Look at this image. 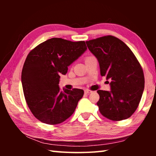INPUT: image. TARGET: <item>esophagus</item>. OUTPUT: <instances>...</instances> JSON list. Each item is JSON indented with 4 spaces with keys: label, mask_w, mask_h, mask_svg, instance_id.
I'll list each match as a JSON object with an SVG mask.
<instances>
[{
    "label": "esophagus",
    "mask_w": 156,
    "mask_h": 156,
    "mask_svg": "<svg viewBox=\"0 0 156 156\" xmlns=\"http://www.w3.org/2000/svg\"><path fill=\"white\" fill-rule=\"evenodd\" d=\"M91 93H92V91H91V90H89V89H86V90H84V94H91Z\"/></svg>",
    "instance_id": "esophagus-1"
}]
</instances>
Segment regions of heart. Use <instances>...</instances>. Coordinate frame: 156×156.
<instances>
[{
  "instance_id": "heart-1",
  "label": "heart",
  "mask_w": 156,
  "mask_h": 156,
  "mask_svg": "<svg viewBox=\"0 0 156 156\" xmlns=\"http://www.w3.org/2000/svg\"><path fill=\"white\" fill-rule=\"evenodd\" d=\"M89 57H90V56H89ZM89 57H87V58H86V59H87V58H89ZM86 59H85V60H86Z\"/></svg>"
}]
</instances>
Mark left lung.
<instances>
[{
  "mask_svg": "<svg viewBox=\"0 0 156 156\" xmlns=\"http://www.w3.org/2000/svg\"><path fill=\"white\" fill-rule=\"evenodd\" d=\"M98 60L100 75L110 79L111 91H97L101 114L108 119H127L135 112L144 88V73L135 55L126 44L113 36L86 41Z\"/></svg>",
  "mask_w": 156,
  "mask_h": 156,
  "instance_id": "obj_1",
  "label": "left lung"
}]
</instances>
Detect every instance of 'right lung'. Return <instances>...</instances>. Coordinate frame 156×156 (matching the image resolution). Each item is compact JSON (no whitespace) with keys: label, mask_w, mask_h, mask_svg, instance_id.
<instances>
[{"label":"right lung","mask_w":156,"mask_h":156,"mask_svg":"<svg viewBox=\"0 0 156 156\" xmlns=\"http://www.w3.org/2000/svg\"><path fill=\"white\" fill-rule=\"evenodd\" d=\"M84 41L53 38L29 53L21 81L26 102L32 114L47 125L62 123L72 115L84 95L80 89L59 87L60 75L87 50Z\"/></svg>","instance_id":"add662e5"}]
</instances>
